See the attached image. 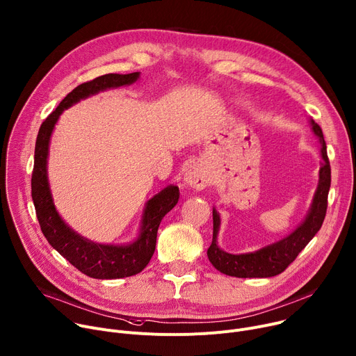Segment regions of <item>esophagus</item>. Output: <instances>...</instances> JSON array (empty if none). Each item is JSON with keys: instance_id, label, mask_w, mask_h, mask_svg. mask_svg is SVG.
Returning <instances> with one entry per match:
<instances>
[{"instance_id": "obj_1", "label": "esophagus", "mask_w": 356, "mask_h": 356, "mask_svg": "<svg viewBox=\"0 0 356 356\" xmlns=\"http://www.w3.org/2000/svg\"><path fill=\"white\" fill-rule=\"evenodd\" d=\"M184 183L196 190H203L210 183L209 173L199 165L191 166L184 175Z\"/></svg>"}]
</instances>
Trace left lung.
Listing matches in <instances>:
<instances>
[{
    "mask_svg": "<svg viewBox=\"0 0 356 356\" xmlns=\"http://www.w3.org/2000/svg\"><path fill=\"white\" fill-rule=\"evenodd\" d=\"M309 122L312 132L321 143V156L324 161H322L319 169L318 187L305 220L293 233L274 244L263 247L254 252L230 254L221 250L217 244L220 216L217 210L213 209V241L207 250V255L210 263L220 273L238 278H268L278 275L296 260L302 248H305V245L319 232L327 214L328 193L331 187V166L322 129L312 119Z\"/></svg>",
    "mask_w": 356,
    "mask_h": 356,
    "instance_id": "1",
    "label": "left lung"
}]
</instances>
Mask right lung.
<instances>
[{
	"label": "right lung",
	"instance_id": "add662e5",
	"mask_svg": "<svg viewBox=\"0 0 356 356\" xmlns=\"http://www.w3.org/2000/svg\"><path fill=\"white\" fill-rule=\"evenodd\" d=\"M139 75V72L127 75L108 74L81 83L72 92H70L58 105V108L42 122L37 136L34 170H32L31 179V195L32 200H34L41 230L48 243L63 258H67L75 268L88 277L98 280L131 277L140 273L149 264L154 252L160 221L179 202V187L168 186L146 203L140 234L134 243L126 245L93 243L75 233L60 218L55 209L47 172L51 135L59 115L63 111L101 90L131 85L138 81Z\"/></svg>",
	"mask_w": 356,
	"mask_h": 356
}]
</instances>
